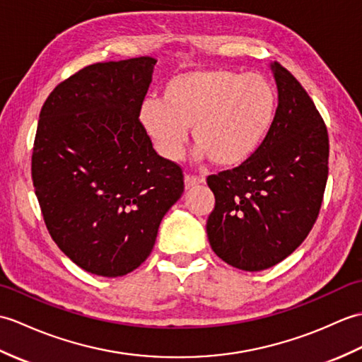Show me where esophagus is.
<instances>
[{
    "label": "esophagus",
    "instance_id": "1",
    "mask_svg": "<svg viewBox=\"0 0 362 362\" xmlns=\"http://www.w3.org/2000/svg\"><path fill=\"white\" fill-rule=\"evenodd\" d=\"M202 184H204V180L195 175H186V178H184V186H186L187 190L202 186Z\"/></svg>",
    "mask_w": 362,
    "mask_h": 362
}]
</instances>
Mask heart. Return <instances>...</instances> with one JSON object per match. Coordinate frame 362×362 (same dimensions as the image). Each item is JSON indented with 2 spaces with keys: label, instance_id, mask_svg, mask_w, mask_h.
<instances>
[{
  "label": "heart",
  "instance_id": "b5f03b06",
  "mask_svg": "<svg viewBox=\"0 0 362 362\" xmlns=\"http://www.w3.org/2000/svg\"><path fill=\"white\" fill-rule=\"evenodd\" d=\"M277 93L268 77L232 69H194L167 80L160 100L139 108L144 130L167 159H178L194 128L198 158L232 167L251 158L274 124Z\"/></svg>",
  "mask_w": 362,
  "mask_h": 362
}]
</instances>
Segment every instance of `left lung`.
I'll return each mask as SVG.
<instances>
[{
  "label": "left lung",
  "instance_id": "1",
  "mask_svg": "<svg viewBox=\"0 0 362 362\" xmlns=\"http://www.w3.org/2000/svg\"><path fill=\"white\" fill-rule=\"evenodd\" d=\"M279 105L255 153L207 178L215 207L207 218L214 252L230 267L262 271L300 246L316 223L328 176V133L290 71L272 63Z\"/></svg>",
  "mask_w": 362,
  "mask_h": 362
}]
</instances>
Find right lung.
I'll use <instances>...</instances> for the list:
<instances>
[{"instance_id": "1", "label": "right lung", "mask_w": 362, "mask_h": 362, "mask_svg": "<svg viewBox=\"0 0 362 362\" xmlns=\"http://www.w3.org/2000/svg\"><path fill=\"white\" fill-rule=\"evenodd\" d=\"M153 57L95 63L54 88L40 111L32 181L52 240L77 267L120 277L146 262L184 192L139 120Z\"/></svg>"}]
</instances>
